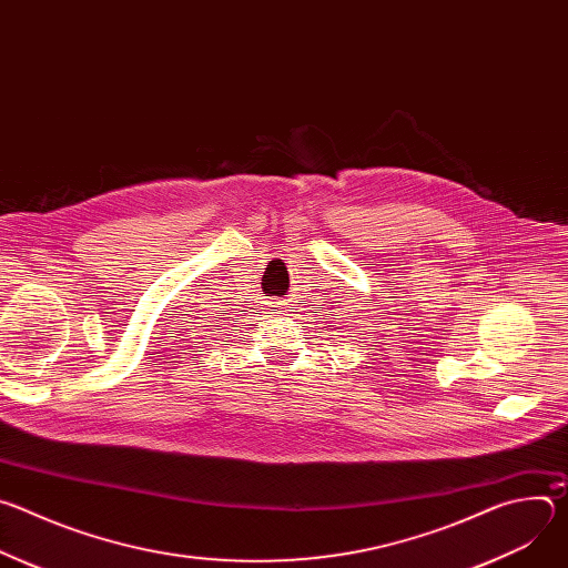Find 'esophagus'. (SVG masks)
I'll return each instance as SVG.
<instances>
[{
	"instance_id": "esophagus-1",
	"label": "esophagus",
	"mask_w": 568,
	"mask_h": 568,
	"mask_svg": "<svg viewBox=\"0 0 568 568\" xmlns=\"http://www.w3.org/2000/svg\"><path fill=\"white\" fill-rule=\"evenodd\" d=\"M274 303H276V307H281V305H285V303H283V301H274Z\"/></svg>"
}]
</instances>
